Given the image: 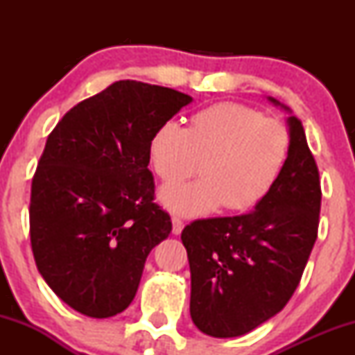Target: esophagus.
Listing matches in <instances>:
<instances>
[{"label": "esophagus", "instance_id": "1", "mask_svg": "<svg viewBox=\"0 0 355 355\" xmlns=\"http://www.w3.org/2000/svg\"><path fill=\"white\" fill-rule=\"evenodd\" d=\"M172 223H173V234L178 235L182 234L183 227H185V223H183V220L180 217H177V215H173L172 217Z\"/></svg>", "mask_w": 355, "mask_h": 355}]
</instances>
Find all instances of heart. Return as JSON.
I'll use <instances>...</instances> for the list:
<instances>
[{"instance_id": "obj_1", "label": "heart", "mask_w": 355, "mask_h": 355, "mask_svg": "<svg viewBox=\"0 0 355 355\" xmlns=\"http://www.w3.org/2000/svg\"><path fill=\"white\" fill-rule=\"evenodd\" d=\"M291 153V133L274 118L234 101L210 105L183 128L165 121L150 140V160L165 183L197 172L198 180L162 190V202L185 215H203L223 205L245 210L274 189Z\"/></svg>"}]
</instances>
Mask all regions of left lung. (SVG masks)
Wrapping results in <instances>:
<instances>
[{
    "label": "left lung",
    "mask_w": 355,
    "mask_h": 355,
    "mask_svg": "<svg viewBox=\"0 0 355 355\" xmlns=\"http://www.w3.org/2000/svg\"><path fill=\"white\" fill-rule=\"evenodd\" d=\"M275 105L279 101L270 98ZM291 153L250 214L195 220L182 232L191 274L190 315L203 334L239 337L287 305L319 229V168L302 121L288 118Z\"/></svg>",
    "instance_id": "8db88e82"
}]
</instances>
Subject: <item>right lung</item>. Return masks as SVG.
<instances>
[{
  "instance_id": "add662e5",
  "label": "right lung",
  "mask_w": 355,
  "mask_h": 355,
  "mask_svg": "<svg viewBox=\"0 0 355 355\" xmlns=\"http://www.w3.org/2000/svg\"><path fill=\"white\" fill-rule=\"evenodd\" d=\"M190 101L121 80L75 105L48 135L31 182V250L44 282L76 312H123L146 257L172 232L155 203L150 140Z\"/></svg>"
}]
</instances>
